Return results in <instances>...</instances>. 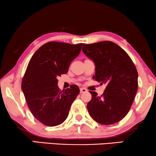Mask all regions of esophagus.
Wrapping results in <instances>:
<instances>
[{
	"mask_svg": "<svg viewBox=\"0 0 156 156\" xmlns=\"http://www.w3.org/2000/svg\"><path fill=\"white\" fill-rule=\"evenodd\" d=\"M80 94H83V93L87 92V89H86L85 88H80Z\"/></svg>",
	"mask_w": 156,
	"mask_h": 156,
	"instance_id": "esophagus-1",
	"label": "esophagus"
}]
</instances>
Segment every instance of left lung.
<instances>
[{
	"label": "left lung",
	"mask_w": 156,
	"mask_h": 156,
	"mask_svg": "<svg viewBox=\"0 0 156 156\" xmlns=\"http://www.w3.org/2000/svg\"><path fill=\"white\" fill-rule=\"evenodd\" d=\"M83 52L94 62L93 78L106 84L101 96L89 91L91 99L87 109L93 119L101 125H112L127 115L138 87V73L127 53L110 41L83 44Z\"/></svg>",
	"instance_id": "left-lung-1"
}]
</instances>
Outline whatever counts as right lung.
<instances>
[{"mask_svg": "<svg viewBox=\"0 0 156 156\" xmlns=\"http://www.w3.org/2000/svg\"><path fill=\"white\" fill-rule=\"evenodd\" d=\"M83 44L50 42L31 57L21 81V89L31 114L43 125L54 127L68 117L70 106L80 89L77 85L62 90L58 78L68 71L78 56Z\"/></svg>", "mask_w": 156, "mask_h": 156, "instance_id": "obj_1", "label": "right lung"}]
</instances>
